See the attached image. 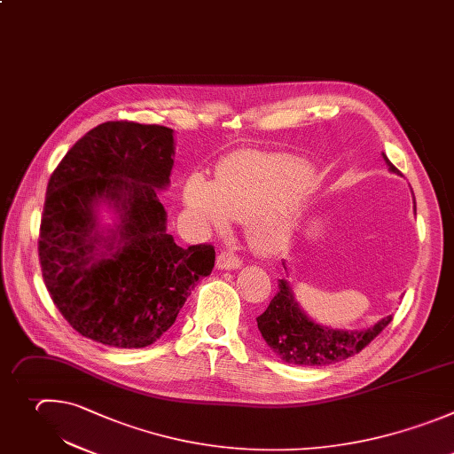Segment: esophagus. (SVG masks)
<instances>
[{
  "mask_svg": "<svg viewBox=\"0 0 454 454\" xmlns=\"http://www.w3.org/2000/svg\"><path fill=\"white\" fill-rule=\"evenodd\" d=\"M241 259L232 250H222L216 257V266L220 270H236L241 266Z\"/></svg>",
  "mask_w": 454,
  "mask_h": 454,
  "instance_id": "obj_1",
  "label": "esophagus"
}]
</instances>
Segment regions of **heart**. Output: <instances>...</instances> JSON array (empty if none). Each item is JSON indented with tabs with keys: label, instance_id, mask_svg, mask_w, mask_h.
I'll list each match as a JSON object with an SVG mask.
<instances>
[{
	"label": "heart",
	"instance_id": "obj_1",
	"mask_svg": "<svg viewBox=\"0 0 454 454\" xmlns=\"http://www.w3.org/2000/svg\"><path fill=\"white\" fill-rule=\"evenodd\" d=\"M309 173L290 157L262 153H232L211 183L192 175L183 192L192 218L213 231H227L231 220L245 222L250 243L266 254L285 250L301 223L299 193Z\"/></svg>",
	"mask_w": 454,
	"mask_h": 454
}]
</instances>
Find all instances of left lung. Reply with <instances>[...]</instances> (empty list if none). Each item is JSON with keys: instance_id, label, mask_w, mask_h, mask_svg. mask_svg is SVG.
Here are the masks:
<instances>
[{"instance_id": "left-lung-1", "label": "left lung", "mask_w": 454, "mask_h": 454, "mask_svg": "<svg viewBox=\"0 0 454 454\" xmlns=\"http://www.w3.org/2000/svg\"><path fill=\"white\" fill-rule=\"evenodd\" d=\"M385 160L390 171L399 173L387 155ZM255 320L268 347L286 364L320 367L336 364V361L347 359L364 350L392 322V315L364 331L348 333L322 327L311 322L299 309L292 288L285 279H279L278 294L270 301L264 313H261Z\"/></svg>"}]
</instances>
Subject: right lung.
Instances as JSON below:
<instances>
[{
	"label": "right lung",
	"mask_w": 454,
	"mask_h": 454,
	"mask_svg": "<svg viewBox=\"0 0 454 454\" xmlns=\"http://www.w3.org/2000/svg\"><path fill=\"white\" fill-rule=\"evenodd\" d=\"M171 168V129L106 121L51 173L39 261L53 304L82 336L118 348L148 347L213 271V245L183 248L166 232L157 190L169 184ZM102 200L122 218L109 239L96 229L94 207Z\"/></svg>",
	"instance_id": "obj_1"
}]
</instances>
